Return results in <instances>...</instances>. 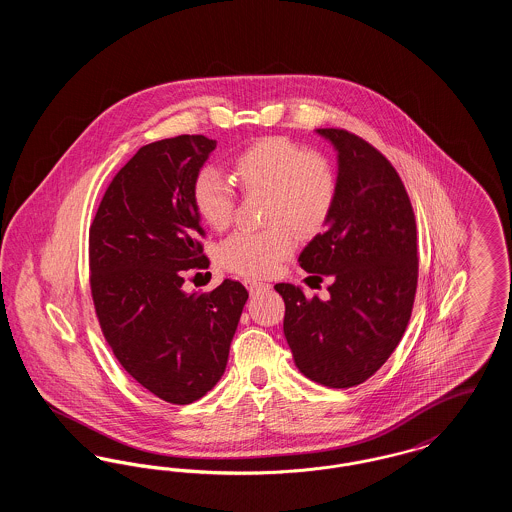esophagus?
Here are the masks:
<instances>
[{
	"label": "esophagus",
	"mask_w": 512,
	"mask_h": 512,
	"mask_svg": "<svg viewBox=\"0 0 512 512\" xmlns=\"http://www.w3.org/2000/svg\"><path fill=\"white\" fill-rule=\"evenodd\" d=\"M244 284L245 288H247V292L251 293V295L261 292V290H267L268 288V284L261 282V280H255V278H245Z\"/></svg>",
	"instance_id": "1"
}]
</instances>
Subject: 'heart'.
Instances as JSON below:
<instances>
[{"label":"heart","mask_w":512,"mask_h":512,"mask_svg":"<svg viewBox=\"0 0 512 512\" xmlns=\"http://www.w3.org/2000/svg\"><path fill=\"white\" fill-rule=\"evenodd\" d=\"M234 178L247 194H267L265 230H238L219 247L222 267L244 276H265L295 247L299 236H315L332 217L338 178L320 153L286 136L259 138L232 161ZM192 201L201 220L222 230L234 213L232 184L213 167L197 172Z\"/></svg>","instance_id":"obj_1"}]
</instances>
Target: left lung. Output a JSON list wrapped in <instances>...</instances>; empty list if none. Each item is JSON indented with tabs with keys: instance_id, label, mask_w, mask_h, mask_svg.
Segmentation results:
<instances>
[{
	"instance_id": "obj_1",
	"label": "left lung",
	"mask_w": 512,
	"mask_h": 512,
	"mask_svg": "<svg viewBox=\"0 0 512 512\" xmlns=\"http://www.w3.org/2000/svg\"><path fill=\"white\" fill-rule=\"evenodd\" d=\"M317 134L338 153V199L299 265L330 278V297L309 299L293 284L274 290L286 303L284 336L295 366L322 386L351 388L390 359L409 324L416 222L399 174L376 147L340 128Z\"/></svg>"
}]
</instances>
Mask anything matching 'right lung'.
I'll list each match as a JSON object with an SVG mask.
<instances>
[{"label":"right lung","mask_w":512,"mask_h":512,"mask_svg":"<svg viewBox=\"0 0 512 512\" xmlns=\"http://www.w3.org/2000/svg\"><path fill=\"white\" fill-rule=\"evenodd\" d=\"M215 147L190 134L140 147L90 226V286L103 336L140 386L174 405L215 388L249 297L234 280L211 293L182 290L184 270L209 267L192 186Z\"/></svg>","instance_id":"right-lung-1"}]
</instances>
